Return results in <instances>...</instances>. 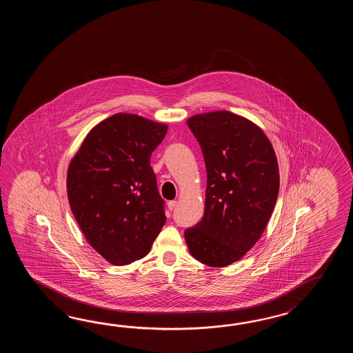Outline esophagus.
<instances>
[{"mask_svg": "<svg viewBox=\"0 0 353 353\" xmlns=\"http://www.w3.org/2000/svg\"><path fill=\"white\" fill-rule=\"evenodd\" d=\"M176 207V201H170V202H168V210H174Z\"/></svg>", "mask_w": 353, "mask_h": 353, "instance_id": "obj_1", "label": "esophagus"}]
</instances>
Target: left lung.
I'll use <instances>...</instances> for the list:
<instances>
[{
  "label": "left lung",
  "mask_w": 353,
  "mask_h": 353,
  "mask_svg": "<svg viewBox=\"0 0 353 353\" xmlns=\"http://www.w3.org/2000/svg\"><path fill=\"white\" fill-rule=\"evenodd\" d=\"M207 170L204 214L184 232L198 261L223 268L240 260L261 237L278 199V160L255 123L228 111L188 120Z\"/></svg>",
  "instance_id": "8db88e82"
}]
</instances>
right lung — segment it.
Returning a JSON list of instances; mask_svg holds the SVG:
<instances>
[{
  "mask_svg": "<svg viewBox=\"0 0 353 353\" xmlns=\"http://www.w3.org/2000/svg\"><path fill=\"white\" fill-rule=\"evenodd\" d=\"M168 126L130 113L102 121L68 169V199L90 246L122 266L140 260L165 225L150 165Z\"/></svg>",
  "mask_w": 353,
  "mask_h": 353,
  "instance_id": "obj_1",
  "label": "right lung"
}]
</instances>
